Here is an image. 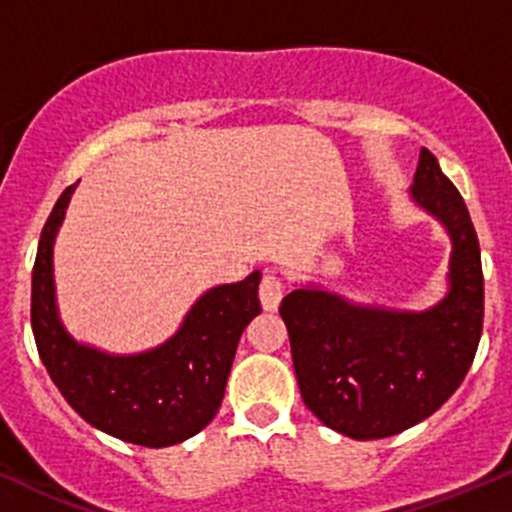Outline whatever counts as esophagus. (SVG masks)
I'll list each match as a JSON object with an SVG mask.
<instances>
[{
	"label": "esophagus",
	"mask_w": 512,
	"mask_h": 512,
	"mask_svg": "<svg viewBox=\"0 0 512 512\" xmlns=\"http://www.w3.org/2000/svg\"><path fill=\"white\" fill-rule=\"evenodd\" d=\"M258 298H261L263 310H268V313L278 310V305H281L283 283L273 271H266V276L261 278V286H258Z\"/></svg>",
	"instance_id": "1"
}]
</instances>
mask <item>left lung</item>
I'll list each match as a JSON object with an SVG mask.
<instances>
[{
  "label": "left lung",
  "mask_w": 512,
  "mask_h": 512,
  "mask_svg": "<svg viewBox=\"0 0 512 512\" xmlns=\"http://www.w3.org/2000/svg\"><path fill=\"white\" fill-rule=\"evenodd\" d=\"M409 199L451 239L446 293L426 310L355 303L315 283L281 300L300 397L328 429L384 439L431 416L466 377L483 330V268L466 202L426 147Z\"/></svg>",
  "instance_id": "8db88e82"
}]
</instances>
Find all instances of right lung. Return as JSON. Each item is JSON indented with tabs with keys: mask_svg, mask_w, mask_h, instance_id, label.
Masks as SVG:
<instances>
[{
	"mask_svg": "<svg viewBox=\"0 0 512 512\" xmlns=\"http://www.w3.org/2000/svg\"><path fill=\"white\" fill-rule=\"evenodd\" d=\"M76 184L44 224L31 273V330L46 372L81 419L120 441L150 449L182 444L214 419L246 325L261 313V271L204 291L175 335L118 355L76 340L56 300L54 244Z\"/></svg>",
	"mask_w": 512,
	"mask_h": 512,
	"instance_id": "right-lung-1",
	"label": "right lung"
}]
</instances>
